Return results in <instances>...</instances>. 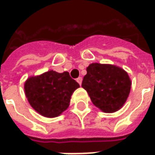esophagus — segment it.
I'll return each instance as SVG.
<instances>
[{
	"label": "esophagus",
	"mask_w": 155,
	"mask_h": 155,
	"mask_svg": "<svg viewBox=\"0 0 155 155\" xmlns=\"http://www.w3.org/2000/svg\"><path fill=\"white\" fill-rule=\"evenodd\" d=\"M76 81H77L78 83H79V84H80V85H81V83H82V78L81 77H79L77 79V80H76Z\"/></svg>",
	"instance_id": "34e87169"
}]
</instances>
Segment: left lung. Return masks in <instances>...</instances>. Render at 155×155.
I'll return each instance as SVG.
<instances>
[{
	"label": "left lung",
	"mask_w": 155,
	"mask_h": 155,
	"mask_svg": "<svg viewBox=\"0 0 155 155\" xmlns=\"http://www.w3.org/2000/svg\"><path fill=\"white\" fill-rule=\"evenodd\" d=\"M82 87L92 103L104 113H114L123 107L131 89V80L126 71L117 65L92 63Z\"/></svg>",
	"instance_id": "1"
}]
</instances>
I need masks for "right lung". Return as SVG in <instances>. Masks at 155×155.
<instances>
[{
	"mask_svg": "<svg viewBox=\"0 0 155 155\" xmlns=\"http://www.w3.org/2000/svg\"><path fill=\"white\" fill-rule=\"evenodd\" d=\"M79 87L80 84L67 71H46L29 77L24 84L29 104L38 114L46 118L57 117L66 110L71 95Z\"/></svg>",
	"mask_w": 155,
	"mask_h": 155,
	"instance_id": "1",
	"label": "right lung"
}]
</instances>
